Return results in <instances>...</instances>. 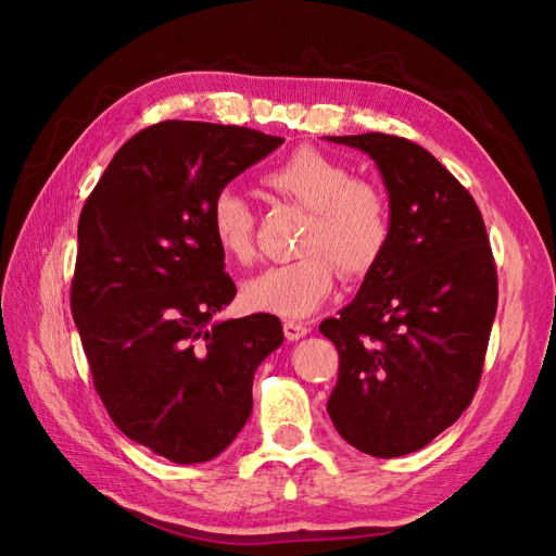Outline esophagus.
Wrapping results in <instances>:
<instances>
[{
	"label": "esophagus",
	"mask_w": 556,
	"mask_h": 556,
	"mask_svg": "<svg viewBox=\"0 0 556 556\" xmlns=\"http://www.w3.org/2000/svg\"><path fill=\"white\" fill-rule=\"evenodd\" d=\"M282 331H285V339H288V341H299V339H304V336L311 329L304 323H294V319H288V323L282 325Z\"/></svg>",
	"instance_id": "34e87169"
}]
</instances>
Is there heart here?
I'll use <instances>...</instances> for the list:
<instances>
[{
	"instance_id": "obj_1",
	"label": "heart",
	"mask_w": 556,
	"mask_h": 556,
	"mask_svg": "<svg viewBox=\"0 0 556 556\" xmlns=\"http://www.w3.org/2000/svg\"><path fill=\"white\" fill-rule=\"evenodd\" d=\"M264 185L308 211L299 241L304 255L276 264L243 285L250 311L301 319L329 299L336 266L345 276H364L382 257L392 237L390 204L378 185L352 172L323 150L301 146L264 174ZM211 231L229 264H248L255 252V213L233 190L217 192L211 204Z\"/></svg>"
}]
</instances>
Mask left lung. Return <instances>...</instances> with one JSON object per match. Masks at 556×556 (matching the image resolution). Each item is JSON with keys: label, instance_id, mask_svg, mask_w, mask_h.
Masks as SVG:
<instances>
[{"label": "left lung", "instance_id": "1", "mask_svg": "<svg viewBox=\"0 0 556 556\" xmlns=\"http://www.w3.org/2000/svg\"><path fill=\"white\" fill-rule=\"evenodd\" d=\"M371 157L392 237L357 296L319 331L339 350L331 422L371 457L429 445L468 408L498 304L480 208L429 150L392 134L327 137Z\"/></svg>", "mask_w": 556, "mask_h": 556}]
</instances>
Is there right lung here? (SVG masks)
Returning <instances> with one entry per match:
<instances>
[{
	"instance_id": "obj_1",
	"label": "right lung",
	"mask_w": 556,
	"mask_h": 556,
	"mask_svg": "<svg viewBox=\"0 0 556 556\" xmlns=\"http://www.w3.org/2000/svg\"><path fill=\"white\" fill-rule=\"evenodd\" d=\"M282 141L157 123L117 150L80 211L72 315L94 390L127 439L174 464L237 439L257 366L282 343L276 315L213 323L237 285L208 220L215 194Z\"/></svg>"
}]
</instances>
